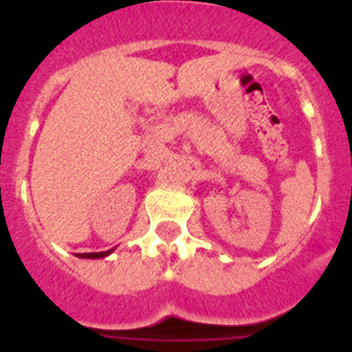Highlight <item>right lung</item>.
I'll list each match as a JSON object with an SVG mask.
<instances>
[{"label":"right lung","instance_id":"1","mask_svg":"<svg viewBox=\"0 0 352 352\" xmlns=\"http://www.w3.org/2000/svg\"><path fill=\"white\" fill-rule=\"evenodd\" d=\"M114 248L111 250H105V252H89V254H77V257L80 259H102V257H107L109 254H113Z\"/></svg>","mask_w":352,"mask_h":352}]
</instances>
